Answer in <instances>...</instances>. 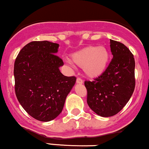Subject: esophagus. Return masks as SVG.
Masks as SVG:
<instances>
[{
    "instance_id": "34e87169",
    "label": "esophagus",
    "mask_w": 149,
    "mask_h": 149,
    "mask_svg": "<svg viewBox=\"0 0 149 149\" xmlns=\"http://www.w3.org/2000/svg\"><path fill=\"white\" fill-rule=\"evenodd\" d=\"M77 84H82L83 80L80 77H78L77 79Z\"/></svg>"
}]
</instances>
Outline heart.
Returning <instances> with one entry per match:
<instances>
[{
    "instance_id": "b5f03b06",
    "label": "heart",
    "mask_w": 149,
    "mask_h": 149,
    "mask_svg": "<svg viewBox=\"0 0 149 149\" xmlns=\"http://www.w3.org/2000/svg\"><path fill=\"white\" fill-rule=\"evenodd\" d=\"M109 57V52L105 47L89 46L73 53L71 60L75 65L83 68L87 77L94 78L105 71Z\"/></svg>"
}]
</instances>
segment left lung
I'll return each instance as SVG.
<instances>
[{"label": "left lung", "instance_id": "left-lung-1", "mask_svg": "<svg viewBox=\"0 0 149 149\" xmlns=\"http://www.w3.org/2000/svg\"><path fill=\"white\" fill-rule=\"evenodd\" d=\"M113 58L93 81H84L91 109L103 117L114 116L130 100L135 88L134 55L123 43L110 40Z\"/></svg>", "mask_w": 149, "mask_h": 149}]
</instances>
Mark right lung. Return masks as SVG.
I'll return each instance as SVG.
<instances>
[{
  "mask_svg": "<svg viewBox=\"0 0 149 149\" xmlns=\"http://www.w3.org/2000/svg\"><path fill=\"white\" fill-rule=\"evenodd\" d=\"M59 44L33 41L20 51L14 64L15 92L18 102L32 117L49 121L62 112L76 77L60 72L64 65L56 55Z\"/></svg>",
  "mask_w": 149,
  "mask_h": 149,
  "instance_id": "obj_1",
  "label": "right lung"
}]
</instances>
